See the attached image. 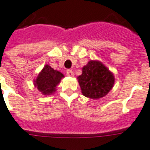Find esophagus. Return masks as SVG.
I'll use <instances>...</instances> for the list:
<instances>
[{"mask_svg":"<svg viewBox=\"0 0 150 150\" xmlns=\"http://www.w3.org/2000/svg\"><path fill=\"white\" fill-rule=\"evenodd\" d=\"M66 73H67V75H68V76H73V75H74V73H73L72 70H71V69H68L67 71H66Z\"/></svg>","mask_w":150,"mask_h":150,"instance_id":"esophagus-1","label":"esophagus"}]
</instances>
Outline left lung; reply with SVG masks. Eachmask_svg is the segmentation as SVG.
I'll list each match as a JSON object with an SVG mask.
<instances>
[{"label":"left lung","mask_w":150,"mask_h":150,"mask_svg":"<svg viewBox=\"0 0 150 150\" xmlns=\"http://www.w3.org/2000/svg\"><path fill=\"white\" fill-rule=\"evenodd\" d=\"M82 94L91 99L106 96L114 84L113 74L97 61H90L82 68V74L78 77Z\"/></svg>","instance_id":"obj_1"}]
</instances>
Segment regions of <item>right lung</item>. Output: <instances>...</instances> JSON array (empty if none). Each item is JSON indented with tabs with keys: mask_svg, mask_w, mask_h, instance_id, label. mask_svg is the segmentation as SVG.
I'll use <instances>...</instances> for the list:
<instances>
[{
	"mask_svg": "<svg viewBox=\"0 0 150 150\" xmlns=\"http://www.w3.org/2000/svg\"><path fill=\"white\" fill-rule=\"evenodd\" d=\"M64 75L49 65H45L38 77L34 81L35 86L43 95H50L55 91V88Z\"/></svg>",
	"mask_w": 150,
	"mask_h": 150,
	"instance_id": "right-lung-1",
	"label": "right lung"
}]
</instances>
